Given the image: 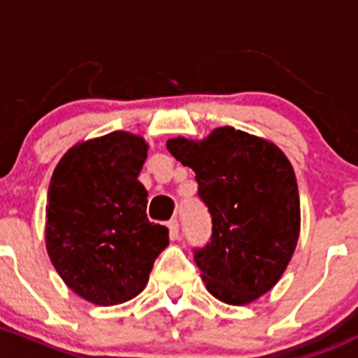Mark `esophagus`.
<instances>
[{"label": "esophagus", "mask_w": 358, "mask_h": 358, "mask_svg": "<svg viewBox=\"0 0 358 358\" xmlns=\"http://www.w3.org/2000/svg\"><path fill=\"white\" fill-rule=\"evenodd\" d=\"M169 234H171V239H178L179 238V220L178 219H171L169 220Z\"/></svg>", "instance_id": "1"}]
</instances>
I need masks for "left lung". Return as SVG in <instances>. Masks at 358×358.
I'll list each match as a JSON object with an SVG mask.
<instances>
[{"label": "left lung", "instance_id": "8db88e82", "mask_svg": "<svg viewBox=\"0 0 358 358\" xmlns=\"http://www.w3.org/2000/svg\"><path fill=\"white\" fill-rule=\"evenodd\" d=\"M167 150L193 169L212 217V238L193 250L206 289L224 303H252L274 288L296 248L300 196L289 160L229 125L203 141L169 139Z\"/></svg>", "mask_w": 358, "mask_h": 358}]
</instances>
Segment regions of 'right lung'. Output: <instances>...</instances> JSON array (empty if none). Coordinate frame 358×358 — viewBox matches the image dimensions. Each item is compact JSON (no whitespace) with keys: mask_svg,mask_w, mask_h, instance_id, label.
<instances>
[{"mask_svg":"<svg viewBox=\"0 0 358 358\" xmlns=\"http://www.w3.org/2000/svg\"><path fill=\"white\" fill-rule=\"evenodd\" d=\"M148 145L115 131L77 143L51 176L46 250L73 293L94 305L138 296L169 229L146 217L148 191L138 180Z\"/></svg>","mask_w":358,"mask_h":358,"instance_id":"1","label":"right lung"}]
</instances>
